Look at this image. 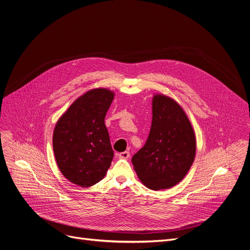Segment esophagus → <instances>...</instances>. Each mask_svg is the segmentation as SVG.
<instances>
[{
	"label": "esophagus",
	"instance_id": "esophagus-1",
	"mask_svg": "<svg viewBox=\"0 0 250 250\" xmlns=\"http://www.w3.org/2000/svg\"><path fill=\"white\" fill-rule=\"evenodd\" d=\"M119 157L121 158H128L129 157V152L128 151H123L119 153Z\"/></svg>",
	"mask_w": 250,
	"mask_h": 250
}]
</instances>
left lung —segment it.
I'll list each match as a JSON object with an SVG mask.
<instances>
[{"label": "left lung", "mask_w": 250, "mask_h": 250, "mask_svg": "<svg viewBox=\"0 0 250 250\" xmlns=\"http://www.w3.org/2000/svg\"><path fill=\"white\" fill-rule=\"evenodd\" d=\"M195 147L194 131L184 109L168 97L154 96L147 141L131 158L142 183L153 190L175 186L189 170Z\"/></svg>", "instance_id": "1"}]
</instances>
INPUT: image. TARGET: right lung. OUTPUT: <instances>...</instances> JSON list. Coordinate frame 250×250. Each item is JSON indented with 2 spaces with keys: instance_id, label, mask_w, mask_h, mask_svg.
I'll return each instance as SVG.
<instances>
[{
  "instance_id": "right-lung-1",
  "label": "right lung",
  "mask_w": 250,
  "mask_h": 250,
  "mask_svg": "<svg viewBox=\"0 0 250 250\" xmlns=\"http://www.w3.org/2000/svg\"><path fill=\"white\" fill-rule=\"evenodd\" d=\"M113 97L106 88L88 90L56 125V161L62 175L75 185L88 188L98 184L110 167L113 150L104 118Z\"/></svg>"
}]
</instances>
